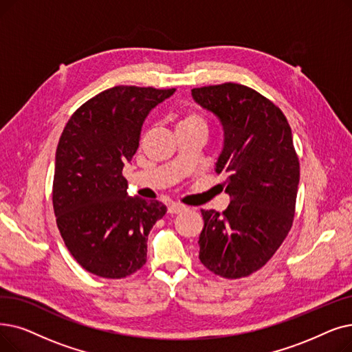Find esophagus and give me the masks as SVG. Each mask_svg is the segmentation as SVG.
I'll use <instances>...</instances> for the list:
<instances>
[{
    "label": "esophagus",
    "instance_id": "1",
    "mask_svg": "<svg viewBox=\"0 0 352 352\" xmlns=\"http://www.w3.org/2000/svg\"><path fill=\"white\" fill-rule=\"evenodd\" d=\"M186 208H187L186 206H182V204H177V203H173V204L168 206V212H170V214H178V212H181V211H184Z\"/></svg>",
    "mask_w": 352,
    "mask_h": 352
}]
</instances>
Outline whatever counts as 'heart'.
I'll return each instance as SVG.
<instances>
[{
	"instance_id": "b5f03b06",
	"label": "heart",
	"mask_w": 352,
	"mask_h": 352,
	"mask_svg": "<svg viewBox=\"0 0 352 352\" xmlns=\"http://www.w3.org/2000/svg\"><path fill=\"white\" fill-rule=\"evenodd\" d=\"M198 120H200V118L192 115V113H188V115H186L184 118L179 120V124H184V122H198Z\"/></svg>"
}]
</instances>
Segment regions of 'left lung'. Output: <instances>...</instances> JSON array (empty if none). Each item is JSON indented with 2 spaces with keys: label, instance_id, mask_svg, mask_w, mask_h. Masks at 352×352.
Listing matches in <instances>:
<instances>
[{
  "label": "left lung",
  "instance_id": "obj_1",
  "mask_svg": "<svg viewBox=\"0 0 352 352\" xmlns=\"http://www.w3.org/2000/svg\"><path fill=\"white\" fill-rule=\"evenodd\" d=\"M197 104L223 128L216 173L232 201L220 214L201 210V263L239 279L266 265L292 227L299 161L282 111L256 90L224 83L191 90Z\"/></svg>",
  "mask_w": 352,
  "mask_h": 352
}]
</instances>
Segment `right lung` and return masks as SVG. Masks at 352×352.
Returning <instances> with one entry per match:
<instances>
[{
    "mask_svg": "<svg viewBox=\"0 0 352 352\" xmlns=\"http://www.w3.org/2000/svg\"><path fill=\"white\" fill-rule=\"evenodd\" d=\"M174 91L108 89L82 104L60 136L53 181L57 227L76 262L96 276L125 278L146 262L148 234L166 207L131 197L122 170L140 146L145 118Z\"/></svg>",
    "mask_w": 352,
    "mask_h": 352,
    "instance_id": "1",
    "label": "right lung"
}]
</instances>
